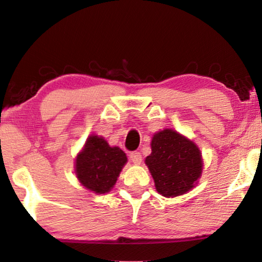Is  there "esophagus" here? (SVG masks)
<instances>
[{"label": "esophagus", "mask_w": 262, "mask_h": 262, "mask_svg": "<svg viewBox=\"0 0 262 262\" xmlns=\"http://www.w3.org/2000/svg\"><path fill=\"white\" fill-rule=\"evenodd\" d=\"M130 161L135 164H141L142 162V155L139 151H133L130 152Z\"/></svg>", "instance_id": "1"}]
</instances>
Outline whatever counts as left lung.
I'll return each mask as SVG.
<instances>
[{"label": "left lung", "mask_w": 262, "mask_h": 262, "mask_svg": "<svg viewBox=\"0 0 262 262\" xmlns=\"http://www.w3.org/2000/svg\"><path fill=\"white\" fill-rule=\"evenodd\" d=\"M159 194L174 198L187 193L202 173V156L196 144L173 129L154 135L151 154L145 158Z\"/></svg>", "instance_id": "obj_1"}]
</instances>
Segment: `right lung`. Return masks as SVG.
I'll return each mask as SVG.
<instances>
[{
  "mask_svg": "<svg viewBox=\"0 0 262 262\" xmlns=\"http://www.w3.org/2000/svg\"><path fill=\"white\" fill-rule=\"evenodd\" d=\"M126 163L127 156L120 148L110 147L104 137L91 135L77 155L75 172L86 189L105 194L113 188Z\"/></svg>",
  "mask_w": 262,
  "mask_h": 262,
  "instance_id": "right-lung-1",
  "label": "right lung"
}]
</instances>
